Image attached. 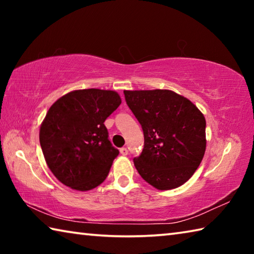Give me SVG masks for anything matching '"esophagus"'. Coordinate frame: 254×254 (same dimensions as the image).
<instances>
[{
	"mask_svg": "<svg viewBox=\"0 0 254 254\" xmlns=\"http://www.w3.org/2000/svg\"><path fill=\"white\" fill-rule=\"evenodd\" d=\"M120 152H121L122 156H127V148H121V149H120Z\"/></svg>",
	"mask_w": 254,
	"mask_h": 254,
	"instance_id": "obj_1",
	"label": "esophagus"
}]
</instances>
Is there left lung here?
<instances>
[{
    "label": "left lung",
    "mask_w": 254,
    "mask_h": 254,
    "mask_svg": "<svg viewBox=\"0 0 254 254\" xmlns=\"http://www.w3.org/2000/svg\"><path fill=\"white\" fill-rule=\"evenodd\" d=\"M124 96L144 135L142 152L133 159L137 173L160 190L182 186L203 160V113L186 97L168 89L124 91Z\"/></svg>",
    "instance_id": "obj_1"
}]
</instances>
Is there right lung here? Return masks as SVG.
<instances>
[{
    "mask_svg": "<svg viewBox=\"0 0 254 254\" xmlns=\"http://www.w3.org/2000/svg\"><path fill=\"white\" fill-rule=\"evenodd\" d=\"M120 104L117 92L88 88L68 93L51 105L39 140L47 165L60 183L85 191L104 182L119 156L104 122Z\"/></svg>",
    "mask_w": 254,
    "mask_h": 254,
    "instance_id": "right-lung-1",
    "label": "right lung"
}]
</instances>
